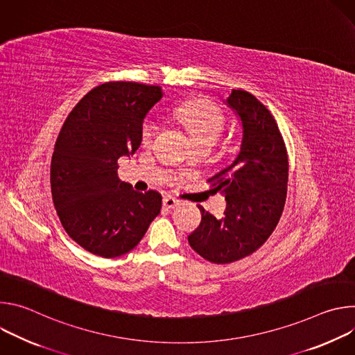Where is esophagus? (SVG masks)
<instances>
[{
  "mask_svg": "<svg viewBox=\"0 0 355 355\" xmlns=\"http://www.w3.org/2000/svg\"><path fill=\"white\" fill-rule=\"evenodd\" d=\"M178 205H180V200L177 198H174V196H166L163 199V207L166 209H174Z\"/></svg>",
  "mask_w": 355,
  "mask_h": 355,
  "instance_id": "esophagus-1",
  "label": "esophagus"
}]
</instances>
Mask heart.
<instances>
[{
  "label": "heart",
  "mask_w": 355,
  "mask_h": 355,
  "mask_svg": "<svg viewBox=\"0 0 355 355\" xmlns=\"http://www.w3.org/2000/svg\"><path fill=\"white\" fill-rule=\"evenodd\" d=\"M175 115L189 133L195 146H214L225 128V115L222 110L208 101L185 104L175 111ZM157 130V122L151 118H146L140 128L141 143L148 146L153 141Z\"/></svg>",
  "instance_id": "b5f03b06"
}]
</instances>
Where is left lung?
Wrapping results in <instances>:
<instances>
[{"mask_svg": "<svg viewBox=\"0 0 355 355\" xmlns=\"http://www.w3.org/2000/svg\"><path fill=\"white\" fill-rule=\"evenodd\" d=\"M226 104L243 126L234 162L208 180L212 191L226 199L225 216L218 219L198 205L202 219L188 236L200 257L229 264L259 250L277 227L288 185V155L271 112L244 89H232Z\"/></svg>", "mask_w": 355, "mask_h": 355, "instance_id": "obj_1", "label": "left lung"}]
</instances>
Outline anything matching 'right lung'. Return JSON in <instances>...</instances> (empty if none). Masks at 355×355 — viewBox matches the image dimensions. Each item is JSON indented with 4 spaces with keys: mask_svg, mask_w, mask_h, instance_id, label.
<instances>
[{
    "mask_svg": "<svg viewBox=\"0 0 355 355\" xmlns=\"http://www.w3.org/2000/svg\"><path fill=\"white\" fill-rule=\"evenodd\" d=\"M162 88L110 81L92 88L67 116L55 144L50 187L66 233L104 259L126 254L160 214L162 193L118 178V160L139 148L146 114Z\"/></svg>",
    "mask_w": 355,
    "mask_h": 355,
    "instance_id": "1",
    "label": "right lung"
}]
</instances>
